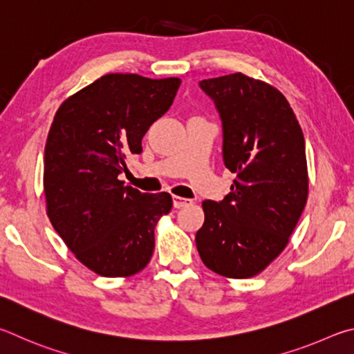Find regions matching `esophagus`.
<instances>
[{"label":"esophagus","instance_id":"obj_1","mask_svg":"<svg viewBox=\"0 0 354 354\" xmlns=\"http://www.w3.org/2000/svg\"><path fill=\"white\" fill-rule=\"evenodd\" d=\"M172 203H174V207H176V208H183V207L189 205L191 201H189V199H185V197L174 196V197H172Z\"/></svg>","mask_w":354,"mask_h":354}]
</instances>
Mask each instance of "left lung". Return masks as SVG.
<instances>
[{"instance_id": "left-lung-1", "label": "left lung", "mask_w": 354, "mask_h": 354, "mask_svg": "<svg viewBox=\"0 0 354 354\" xmlns=\"http://www.w3.org/2000/svg\"><path fill=\"white\" fill-rule=\"evenodd\" d=\"M222 120V155L236 174L224 201H203L196 233L203 264L250 278L284 250L308 201L305 138L288 99L243 73L199 82Z\"/></svg>"}]
</instances>
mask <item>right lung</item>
Wrapping results in <instances>:
<instances>
[{"label": "right lung", "instance_id": "1", "mask_svg": "<svg viewBox=\"0 0 354 354\" xmlns=\"http://www.w3.org/2000/svg\"><path fill=\"white\" fill-rule=\"evenodd\" d=\"M182 80L111 73L60 105L45 146L43 189L54 230L102 277H130L151 261L153 230L171 212L167 193L147 194L118 176L174 102Z\"/></svg>", "mask_w": 354, "mask_h": 354}]
</instances>
